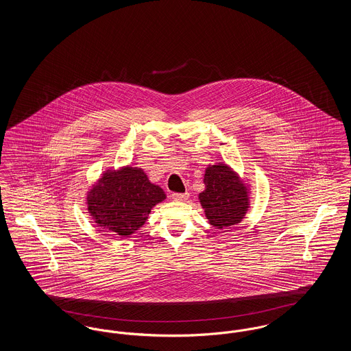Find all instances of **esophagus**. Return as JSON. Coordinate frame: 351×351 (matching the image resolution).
<instances>
[{
    "instance_id": "esophagus-1",
    "label": "esophagus",
    "mask_w": 351,
    "mask_h": 351,
    "mask_svg": "<svg viewBox=\"0 0 351 351\" xmlns=\"http://www.w3.org/2000/svg\"><path fill=\"white\" fill-rule=\"evenodd\" d=\"M171 197H172L173 200L176 201H185L188 200L189 193H188V192H185V193H172V195H171Z\"/></svg>"
}]
</instances>
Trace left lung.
Listing matches in <instances>:
<instances>
[{
  "mask_svg": "<svg viewBox=\"0 0 351 351\" xmlns=\"http://www.w3.org/2000/svg\"><path fill=\"white\" fill-rule=\"evenodd\" d=\"M204 184L199 200L208 222L216 229L241 223L250 210V184L222 162L205 168Z\"/></svg>",
  "mask_w": 351,
  "mask_h": 351,
  "instance_id": "left-lung-1",
  "label": "left lung"
}]
</instances>
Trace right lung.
I'll use <instances>...</instances> for the list:
<instances>
[{"instance_id":"obj_1","label":"right lung","mask_w":351,"mask_h":351,"mask_svg":"<svg viewBox=\"0 0 351 351\" xmlns=\"http://www.w3.org/2000/svg\"><path fill=\"white\" fill-rule=\"evenodd\" d=\"M166 197V192L151 183L142 168L126 165L101 173L86 192V205L101 229L130 237L145 225L151 209Z\"/></svg>"}]
</instances>
